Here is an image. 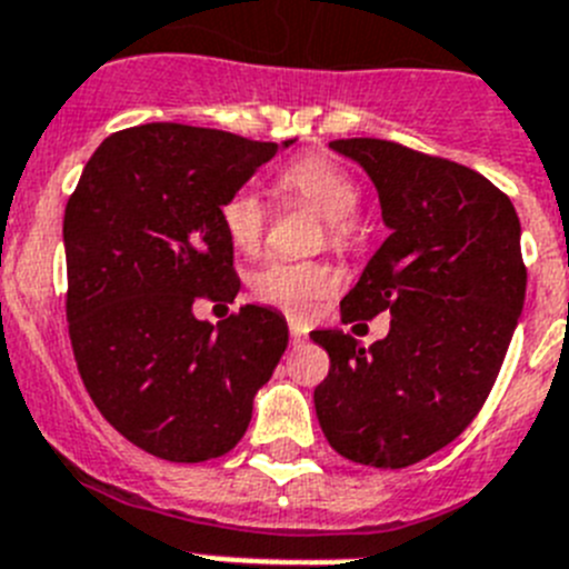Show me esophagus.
<instances>
[{
	"label": "esophagus",
	"instance_id": "34e87169",
	"mask_svg": "<svg viewBox=\"0 0 569 569\" xmlns=\"http://www.w3.org/2000/svg\"><path fill=\"white\" fill-rule=\"evenodd\" d=\"M289 335H291V342H303L306 335H309V329H306L303 322H289Z\"/></svg>",
	"mask_w": 569,
	"mask_h": 569
}]
</instances>
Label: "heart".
Segmentation results:
<instances>
[{
  "label": "heart",
  "mask_w": 569,
  "mask_h": 569,
  "mask_svg": "<svg viewBox=\"0 0 569 569\" xmlns=\"http://www.w3.org/2000/svg\"><path fill=\"white\" fill-rule=\"evenodd\" d=\"M280 196L300 201L326 218V234L335 249L355 243L351 218L360 209V187L340 163L322 156H300L289 161L278 176ZM221 227L238 252H258L269 229V207L254 189H234L221 203ZM337 286L335 272L322 263L269 260L254 269L249 289L260 303L280 309L295 320H306Z\"/></svg>",
  "instance_id": "obj_1"
}]
</instances>
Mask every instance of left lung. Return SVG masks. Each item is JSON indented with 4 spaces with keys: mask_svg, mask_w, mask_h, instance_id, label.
I'll use <instances>...</instances> for the list:
<instances>
[{
    "mask_svg": "<svg viewBox=\"0 0 569 569\" xmlns=\"http://www.w3.org/2000/svg\"><path fill=\"white\" fill-rule=\"evenodd\" d=\"M377 187L388 238L340 303L342 322L391 311L371 348L311 331L329 351L315 388L331 448L371 468H408L459 437L485 406L525 306L521 227L510 198L448 158L382 138H340Z\"/></svg>",
    "mask_w": 569,
    "mask_h": 569,
    "instance_id": "8db88e82",
    "label": "left lung"
}]
</instances>
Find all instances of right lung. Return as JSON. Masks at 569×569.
Here are the masks:
<instances>
[{
	"mask_svg": "<svg viewBox=\"0 0 569 569\" xmlns=\"http://www.w3.org/2000/svg\"><path fill=\"white\" fill-rule=\"evenodd\" d=\"M283 144L189 124L112 132L64 209L68 329L101 417L167 462L223 457L289 342L283 315L240 306L218 326L198 297L240 280L221 203Z\"/></svg>",
	"mask_w": 569,
	"mask_h": 569,
	"instance_id": "1",
	"label": "right lung"
}]
</instances>
